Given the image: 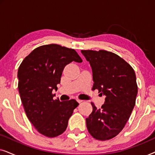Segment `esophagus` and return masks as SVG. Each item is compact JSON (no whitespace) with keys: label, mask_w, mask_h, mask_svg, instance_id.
Returning a JSON list of instances; mask_svg holds the SVG:
<instances>
[{"label":"esophagus","mask_w":155,"mask_h":155,"mask_svg":"<svg viewBox=\"0 0 155 155\" xmlns=\"http://www.w3.org/2000/svg\"><path fill=\"white\" fill-rule=\"evenodd\" d=\"M77 101L78 103H81V102H82V101H83V100H81V99H77Z\"/></svg>","instance_id":"esophagus-1"}]
</instances>
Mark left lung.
<instances>
[{
    "label": "left lung",
    "instance_id": "left-lung-1",
    "mask_svg": "<svg viewBox=\"0 0 155 155\" xmlns=\"http://www.w3.org/2000/svg\"><path fill=\"white\" fill-rule=\"evenodd\" d=\"M92 69V88L105 95V102L86 118L90 134L98 140L116 137L124 128L135 104L137 94L134 70L124 59L105 50H82Z\"/></svg>",
    "mask_w": 155,
    "mask_h": 155
}]
</instances>
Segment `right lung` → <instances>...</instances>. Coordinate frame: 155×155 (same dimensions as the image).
<instances>
[{
    "instance_id": "right-lung-1",
    "label": "right lung",
    "mask_w": 155,
    "mask_h": 155,
    "mask_svg": "<svg viewBox=\"0 0 155 155\" xmlns=\"http://www.w3.org/2000/svg\"><path fill=\"white\" fill-rule=\"evenodd\" d=\"M82 62L78 53L58 44L43 45L25 57L18 68V90L26 115L39 133L48 137L62 134L78 104L54 99L65 66Z\"/></svg>"
}]
</instances>
